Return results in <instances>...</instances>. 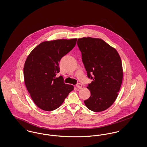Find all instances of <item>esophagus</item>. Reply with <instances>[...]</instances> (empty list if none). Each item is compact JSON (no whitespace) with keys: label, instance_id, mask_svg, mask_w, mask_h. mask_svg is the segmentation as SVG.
<instances>
[{"label":"esophagus","instance_id":"34e87169","mask_svg":"<svg viewBox=\"0 0 147 147\" xmlns=\"http://www.w3.org/2000/svg\"><path fill=\"white\" fill-rule=\"evenodd\" d=\"M76 86H77V88H78V89H81L82 88V85L80 83H78L76 85Z\"/></svg>","mask_w":147,"mask_h":147}]
</instances>
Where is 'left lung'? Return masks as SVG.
Listing matches in <instances>:
<instances>
[{
  "label": "left lung",
  "mask_w": 147,
  "mask_h": 147,
  "mask_svg": "<svg viewBox=\"0 0 147 147\" xmlns=\"http://www.w3.org/2000/svg\"><path fill=\"white\" fill-rule=\"evenodd\" d=\"M77 44L88 77L92 79L87 86L91 96L84 104L94 112L103 111L119 95L123 79L120 56L116 49L100 38L83 37L78 40Z\"/></svg>",
  "instance_id": "left-lung-1"
}]
</instances>
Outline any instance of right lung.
<instances>
[{
  "instance_id": "obj_1",
  "label": "right lung",
  "mask_w": 147,
  "mask_h": 147,
  "mask_svg": "<svg viewBox=\"0 0 147 147\" xmlns=\"http://www.w3.org/2000/svg\"><path fill=\"white\" fill-rule=\"evenodd\" d=\"M77 38L45 41L33 49L24 67V82L33 101L40 109L51 111L58 108L74 89L56 78L59 62L76 45Z\"/></svg>"
}]
</instances>
